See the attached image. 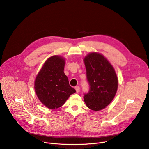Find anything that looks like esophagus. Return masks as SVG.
Listing matches in <instances>:
<instances>
[{"instance_id":"esophagus-1","label":"esophagus","mask_w":149,"mask_h":149,"mask_svg":"<svg viewBox=\"0 0 149 149\" xmlns=\"http://www.w3.org/2000/svg\"><path fill=\"white\" fill-rule=\"evenodd\" d=\"M75 89H76V93H79V90H80V88H79V86L75 87Z\"/></svg>"}]
</instances>
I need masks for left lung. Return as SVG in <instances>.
Instances as JSON below:
<instances>
[{"instance_id": "obj_1", "label": "left lung", "mask_w": 149, "mask_h": 149, "mask_svg": "<svg viewBox=\"0 0 149 149\" xmlns=\"http://www.w3.org/2000/svg\"><path fill=\"white\" fill-rule=\"evenodd\" d=\"M83 61L90 86L84 100L89 109L99 111L113 100L118 88V79L114 67L101 53H89Z\"/></svg>"}]
</instances>
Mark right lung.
Segmentation results:
<instances>
[{
  "mask_svg": "<svg viewBox=\"0 0 149 149\" xmlns=\"http://www.w3.org/2000/svg\"><path fill=\"white\" fill-rule=\"evenodd\" d=\"M65 60L61 56L48 58L36 76L34 89L44 106L55 109L62 106L76 90L64 73Z\"/></svg>",
  "mask_w": 149,
  "mask_h": 149,
  "instance_id": "1",
  "label": "right lung"
}]
</instances>
